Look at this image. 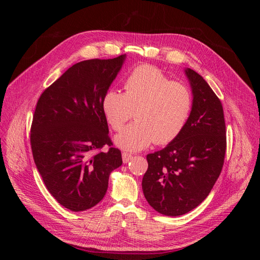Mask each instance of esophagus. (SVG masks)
Segmentation results:
<instances>
[{
  "label": "esophagus",
  "mask_w": 260,
  "mask_h": 260,
  "mask_svg": "<svg viewBox=\"0 0 260 260\" xmlns=\"http://www.w3.org/2000/svg\"><path fill=\"white\" fill-rule=\"evenodd\" d=\"M131 159H132V155L131 154H129V153H122V161L124 164L129 162Z\"/></svg>",
  "instance_id": "esophagus-1"
}]
</instances>
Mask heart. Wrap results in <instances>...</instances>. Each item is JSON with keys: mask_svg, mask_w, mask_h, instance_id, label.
Returning a JSON list of instances; mask_svg holds the SVG:
<instances>
[{"mask_svg": "<svg viewBox=\"0 0 260 260\" xmlns=\"http://www.w3.org/2000/svg\"><path fill=\"white\" fill-rule=\"evenodd\" d=\"M103 112L115 131H120L135 115L136 122L115 138L123 149L137 152L153 142L166 145L182 131L192 108V95L184 84L171 81L151 65L135 68L124 81V93L109 90Z\"/></svg>", "mask_w": 260, "mask_h": 260, "instance_id": "obj_1", "label": "heart"}]
</instances>
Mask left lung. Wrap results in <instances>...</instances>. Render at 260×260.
Listing matches in <instances>:
<instances>
[{
	"label": "left lung",
	"instance_id": "8db88e82",
	"mask_svg": "<svg viewBox=\"0 0 260 260\" xmlns=\"http://www.w3.org/2000/svg\"><path fill=\"white\" fill-rule=\"evenodd\" d=\"M192 109L180 135L148 154L142 180L147 203L161 215L177 217L205 200L222 170L226 138L221 102L204 78L186 68Z\"/></svg>",
	"mask_w": 260,
	"mask_h": 260
}]
</instances>
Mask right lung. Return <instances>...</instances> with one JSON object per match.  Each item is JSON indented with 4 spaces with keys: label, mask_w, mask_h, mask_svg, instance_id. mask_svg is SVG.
Returning <instances> with one entry per match:
<instances>
[{
    "label": "right lung",
    "mask_w": 260,
    "mask_h": 260,
    "mask_svg": "<svg viewBox=\"0 0 260 260\" xmlns=\"http://www.w3.org/2000/svg\"><path fill=\"white\" fill-rule=\"evenodd\" d=\"M124 59L125 54L77 62L37 103L30 132L34 159L46 188L69 210L90 209L103 200L109 175L122 164L102 103ZM104 145L110 149L101 152Z\"/></svg>",
    "instance_id": "add662e5"
}]
</instances>
